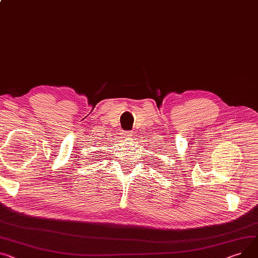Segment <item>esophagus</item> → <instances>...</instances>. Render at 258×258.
<instances>
[{
  "label": "esophagus",
  "instance_id": "34e87169",
  "mask_svg": "<svg viewBox=\"0 0 258 258\" xmlns=\"http://www.w3.org/2000/svg\"><path fill=\"white\" fill-rule=\"evenodd\" d=\"M123 136L125 137V138H131V136H132V135H131V132L126 131V132H124V133H123Z\"/></svg>",
  "mask_w": 258,
  "mask_h": 258
}]
</instances>
